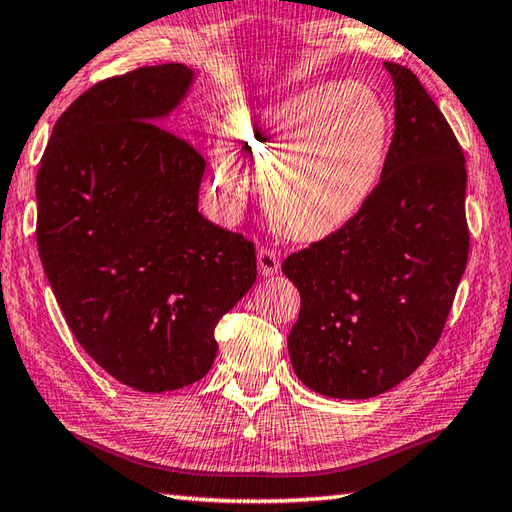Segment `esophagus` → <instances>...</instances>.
Wrapping results in <instances>:
<instances>
[{
    "label": "esophagus",
    "instance_id": "esophagus-1",
    "mask_svg": "<svg viewBox=\"0 0 512 512\" xmlns=\"http://www.w3.org/2000/svg\"><path fill=\"white\" fill-rule=\"evenodd\" d=\"M257 266H259V275L273 277L279 270V257H277L275 250L259 248L257 250Z\"/></svg>",
    "mask_w": 512,
    "mask_h": 512
}]
</instances>
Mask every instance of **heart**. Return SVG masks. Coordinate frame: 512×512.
<instances>
[{
    "instance_id": "obj_1",
    "label": "heart",
    "mask_w": 512,
    "mask_h": 512,
    "mask_svg": "<svg viewBox=\"0 0 512 512\" xmlns=\"http://www.w3.org/2000/svg\"><path fill=\"white\" fill-rule=\"evenodd\" d=\"M226 138L242 167L228 156L209 162L224 209L235 215L246 209L250 175L268 182V211L281 233L319 242L354 220L376 191L387 158L389 112L367 85L330 81L235 112L226 121Z\"/></svg>"
}]
</instances>
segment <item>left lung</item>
Masks as SVG:
<instances>
[{
  "instance_id": "left-lung-1",
  "label": "left lung",
  "mask_w": 512,
  "mask_h": 512,
  "mask_svg": "<svg viewBox=\"0 0 512 512\" xmlns=\"http://www.w3.org/2000/svg\"><path fill=\"white\" fill-rule=\"evenodd\" d=\"M385 68L396 129L376 191L341 231L281 266L301 295L292 369L330 398H372L416 372L469 259L462 147L418 76L391 61Z\"/></svg>"
}]
</instances>
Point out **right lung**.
<instances>
[{
    "label": "right lung",
    "instance_id": "right-lung-1",
    "mask_svg": "<svg viewBox=\"0 0 512 512\" xmlns=\"http://www.w3.org/2000/svg\"><path fill=\"white\" fill-rule=\"evenodd\" d=\"M193 70L162 63L92 85L52 129L37 246L81 347L149 394L209 372L215 325L255 284V246L198 211L206 162L165 129Z\"/></svg>",
    "mask_w": 512,
    "mask_h": 512
}]
</instances>
